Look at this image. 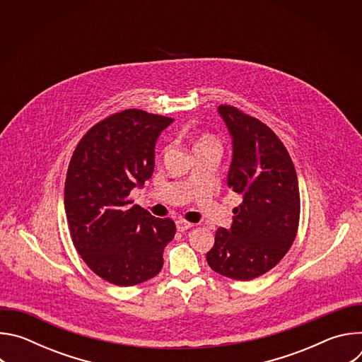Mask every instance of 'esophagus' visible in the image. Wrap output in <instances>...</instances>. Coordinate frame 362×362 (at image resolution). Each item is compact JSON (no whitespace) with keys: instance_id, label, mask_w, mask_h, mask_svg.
<instances>
[{"instance_id":"obj_1","label":"esophagus","mask_w":362,"mask_h":362,"mask_svg":"<svg viewBox=\"0 0 362 362\" xmlns=\"http://www.w3.org/2000/svg\"><path fill=\"white\" fill-rule=\"evenodd\" d=\"M192 226H193V223H190V222H187V221H185V219L176 221V228H177L179 232H185V230L190 229Z\"/></svg>"}]
</instances>
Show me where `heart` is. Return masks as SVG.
<instances>
[{
    "label": "heart",
    "instance_id": "obj_1",
    "mask_svg": "<svg viewBox=\"0 0 362 362\" xmlns=\"http://www.w3.org/2000/svg\"><path fill=\"white\" fill-rule=\"evenodd\" d=\"M211 144H216L212 137H209V136H202V137L196 141L194 147H199V146H211Z\"/></svg>",
    "mask_w": 362,
    "mask_h": 362
}]
</instances>
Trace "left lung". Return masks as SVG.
I'll use <instances>...</instances> for the list:
<instances>
[{"instance_id": "obj_1", "label": "left lung", "mask_w": 362, "mask_h": 362, "mask_svg": "<svg viewBox=\"0 0 362 362\" xmlns=\"http://www.w3.org/2000/svg\"><path fill=\"white\" fill-rule=\"evenodd\" d=\"M218 112L232 136L228 186L242 203L233 209L230 229L216 230L206 259L223 276L250 281L271 271L296 236L298 177L288 150L267 124L233 106Z\"/></svg>"}]
</instances>
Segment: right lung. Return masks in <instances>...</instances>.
I'll return each instance as SVG.
<instances>
[{"label": "right lung", "instance_id": "right-lung-1", "mask_svg": "<svg viewBox=\"0 0 362 362\" xmlns=\"http://www.w3.org/2000/svg\"><path fill=\"white\" fill-rule=\"evenodd\" d=\"M170 117L137 109L93 126L69 165L64 209L73 243L100 278L132 286L156 276L175 238L169 218L151 216L129 194L153 175L154 146Z\"/></svg>", "mask_w": 362, "mask_h": 362}]
</instances>
